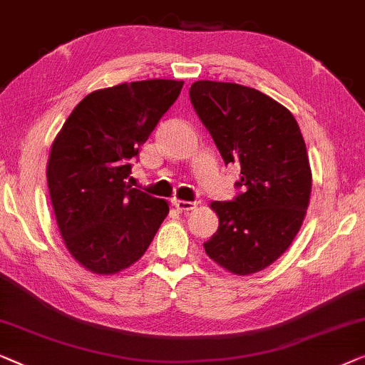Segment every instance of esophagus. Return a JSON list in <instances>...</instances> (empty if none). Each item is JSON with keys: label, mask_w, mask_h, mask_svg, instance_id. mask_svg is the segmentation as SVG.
Listing matches in <instances>:
<instances>
[{"label": "esophagus", "mask_w": 365, "mask_h": 365, "mask_svg": "<svg viewBox=\"0 0 365 365\" xmlns=\"http://www.w3.org/2000/svg\"><path fill=\"white\" fill-rule=\"evenodd\" d=\"M173 207L177 210H180V212H188V210H193L197 208L198 202H183V200H173Z\"/></svg>", "instance_id": "esophagus-1"}]
</instances>
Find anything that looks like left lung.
Wrapping results in <instances>:
<instances>
[{
  "label": "left lung",
  "instance_id": "left-lung-1",
  "mask_svg": "<svg viewBox=\"0 0 365 365\" xmlns=\"http://www.w3.org/2000/svg\"><path fill=\"white\" fill-rule=\"evenodd\" d=\"M188 94L223 162L241 168L236 197L212 203L220 227L205 251L230 273H256L289 248L304 220L312 185L304 138L286 107L251 87L197 81Z\"/></svg>",
  "mask_w": 365,
  "mask_h": 365
}]
</instances>
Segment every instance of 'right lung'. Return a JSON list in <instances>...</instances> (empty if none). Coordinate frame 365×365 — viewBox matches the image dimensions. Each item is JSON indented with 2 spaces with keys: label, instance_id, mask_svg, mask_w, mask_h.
<instances>
[{
  "label": "right lung",
  "instance_id": "right-lung-1",
  "mask_svg": "<svg viewBox=\"0 0 365 365\" xmlns=\"http://www.w3.org/2000/svg\"><path fill=\"white\" fill-rule=\"evenodd\" d=\"M183 81L150 79L86 96L51 147L48 187L66 248L86 269L114 274L140 259L168 215L130 188L132 158L180 96Z\"/></svg>",
  "mask_w": 365,
  "mask_h": 365
}]
</instances>
